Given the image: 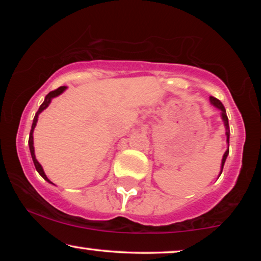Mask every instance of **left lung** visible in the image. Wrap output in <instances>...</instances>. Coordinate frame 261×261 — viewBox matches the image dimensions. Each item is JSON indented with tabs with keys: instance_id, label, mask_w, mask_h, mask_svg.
<instances>
[{
	"instance_id": "8db88e82",
	"label": "left lung",
	"mask_w": 261,
	"mask_h": 261,
	"mask_svg": "<svg viewBox=\"0 0 261 261\" xmlns=\"http://www.w3.org/2000/svg\"><path fill=\"white\" fill-rule=\"evenodd\" d=\"M210 103H212V105H213L214 107H216L217 109H220V110H221V117H222L223 123H224V127H226V135H227L228 148H227V151L224 152L223 158H222V163H221V171H220V174H219V176H221V173H222V170H223L224 162H226L228 153H229V134H230V130H229V123H228V117H227V114H226V109H224V107H223L222 103H221V101H219V99L215 98V97H213V96H210Z\"/></svg>"
}]
</instances>
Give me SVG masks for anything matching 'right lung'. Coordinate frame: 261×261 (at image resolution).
Masks as SVG:
<instances>
[{
	"label": "right lung",
	"instance_id": "1",
	"mask_svg": "<svg viewBox=\"0 0 261 261\" xmlns=\"http://www.w3.org/2000/svg\"><path fill=\"white\" fill-rule=\"evenodd\" d=\"M65 89H66V87H60V88H58V89H56V90L48 92V94L46 95L45 101L42 102V105L40 106V108L38 109V112H37V114H35V116H34V119H33V123H32V129H31V133H30V140H28V145H30L31 155H32V159H33V163H34L35 169H37L39 174H40V176H41L42 178H44L45 180H47L48 183H51V181H49L48 178L46 177L44 170H42V166L40 165V164H39L37 158H35V154H34V146H33V132H34L35 126H37L39 114H40L44 109L47 108V107L49 106V103H51V101H52V98H55V97H57V96H59L60 94H63V92L65 91Z\"/></svg>",
	"mask_w": 261,
	"mask_h": 261
}]
</instances>
